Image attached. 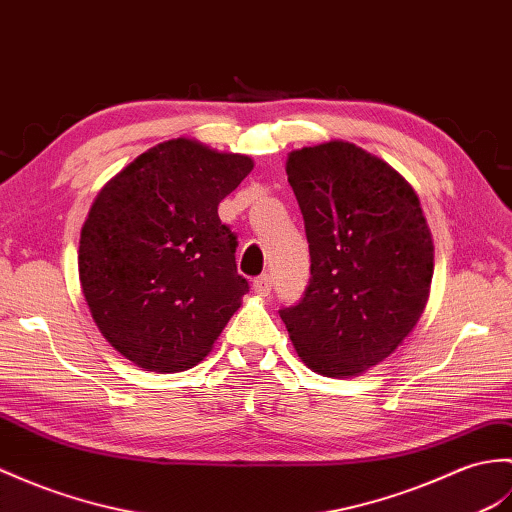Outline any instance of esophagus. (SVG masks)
I'll list each match as a JSON object with an SVG mask.
<instances>
[{
	"mask_svg": "<svg viewBox=\"0 0 512 512\" xmlns=\"http://www.w3.org/2000/svg\"><path fill=\"white\" fill-rule=\"evenodd\" d=\"M253 290L259 294V296H268L272 292V277L270 275H261L253 281Z\"/></svg>",
	"mask_w": 512,
	"mask_h": 512,
	"instance_id": "1",
	"label": "esophagus"
}]
</instances>
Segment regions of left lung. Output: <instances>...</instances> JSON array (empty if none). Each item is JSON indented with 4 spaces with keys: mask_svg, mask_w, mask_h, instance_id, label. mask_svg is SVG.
Instances as JSON below:
<instances>
[{
    "mask_svg": "<svg viewBox=\"0 0 512 512\" xmlns=\"http://www.w3.org/2000/svg\"><path fill=\"white\" fill-rule=\"evenodd\" d=\"M310 244V285L279 316L301 360L327 377L360 375L395 351L421 318L434 246L403 178L349 141L288 157Z\"/></svg>",
    "mask_w": 512,
    "mask_h": 512,
    "instance_id": "1",
    "label": "left lung"
}]
</instances>
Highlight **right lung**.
Here are the masks:
<instances>
[{"label": "right lung", "mask_w": 512, "mask_h": 512, "mask_svg": "<svg viewBox=\"0 0 512 512\" xmlns=\"http://www.w3.org/2000/svg\"><path fill=\"white\" fill-rule=\"evenodd\" d=\"M253 161L192 139L150 148L104 185L80 233L82 294L130 362L185 371L209 353L248 292L218 205Z\"/></svg>", "instance_id": "add662e5"}]
</instances>
